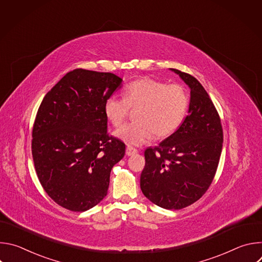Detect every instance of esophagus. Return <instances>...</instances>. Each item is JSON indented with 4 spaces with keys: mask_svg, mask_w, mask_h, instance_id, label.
<instances>
[{
    "mask_svg": "<svg viewBox=\"0 0 262 262\" xmlns=\"http://www.w3.org/2000/svg\"><path fill=\"white\" fill-rule=\"evenodd\" d=\"M137 149L135 148V147H133V146H130V145H128L127 147H126V151H125V154H126V156H134V155H136L137 154Z\"/></svg>",
    "mask_w": 262,
    "mask_h": 262,
    "instance_id": "1",
    "label": "esophagus"
}]
</instances>
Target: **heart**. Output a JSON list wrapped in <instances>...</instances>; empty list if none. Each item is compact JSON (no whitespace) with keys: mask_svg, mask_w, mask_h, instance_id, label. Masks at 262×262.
Instances as JSON below:
<instances>
[{"mask_svg":"<svg viewBox=\"0 0 262 262\" xmlns=\"http://www.w3.org/2000/svg\"><path fill=\"white\" fill-rule=\"evenodd\" d=\"M189 107V95L179 84H166L154 79H140L128 84L123 97L111 95L103 110L107 120L119 126L127 118L130 108H138L135 122L115 132V136L130 145L151 141L155 135L165 138L172 135L182 123Z\"/></svg>","mask_w":262,"mask_h":262,"instance_id":"1","label":"heart"}]
</instances>
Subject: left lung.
<instances>
[{
    "mask_svg": "<svg viewBox=\"0 0 262 262\" xmlns=\"http://www.w3.org/2000/svg\"><path fill=\"white\" fill-rule=\"evenodd\" d=\"M191 89L189 115L159 146L147 148L140 185L144 196L166 209H181L199 200L215 175L223 128L203 86L191 74L170 68Z\"/></svg>",
    "mask_w": 262,
    "mask_h": 262,
    "instance_id": "obj_1",
    "label": "left lung"
}]
</instances>
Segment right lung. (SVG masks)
Returning a JSON list of instances; mask_svg holds the SVG:
<instances>
[{
    "label": "right lung",
    "mask_w": 262,
    "mask_h": 262,
    "mask_svg": "<svg viewBox=\"0 0 262 262\" xmlns=\"http://www.w3.org/2000/svg\"><path fill=\"white\" fill-rule=\"evenodd\" d=\"M111 72L77 68L46 94L32 130L35 170L47 194L71 211L97 205L125 144L108 136L104 101L121 88Z\"/></svg>",
    "instance_id": "right-lung-1"
}]
</instances>
